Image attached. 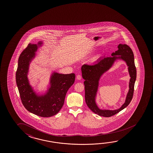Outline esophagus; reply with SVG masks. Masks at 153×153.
<instances>
[{
    "instance_id": "34e87169",
    "label": "esophagus",
    "mask_w": 153,
    "mask_h": 153,
    "mask_svg": "<svg viewBox=\"0 0 153 153\" xmlns=\"http://www.w3.org/2000/svg\"><path fill=\"white\" fill-rule=\"evenodd\" d=\"M81 78H82L81 75H77V79L78 80H80Z\"/></svg>"
}]
</instances>
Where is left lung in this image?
<instances>
[{"label": "left lung", "mask_w": 153, "mask_h": 153, "mask_svg": "<svg viewBox=\"0 0 153 153\" xmlns=\"http://www.w3.org/2000/svg\"><path fill=\"white\" fill-rule=\"evenodd\" d=\"M118 48L117 51L111 54V56L102 58L93 65L85 64L81 68L82 77L85 79L84 84L85 85V99L86 105L93 113L105 117L115 115L129 105L132 99L134 83L137 77V70L132 50L126 44H120L118 46ZM116 55L121 56L116 57ZM117 59H122L124 60L128 66L131 77L129 82V90L125 103L120 108L114 111L102 110L98 108L95 102V97L97 91L98 81L100 76L112 66Z\"/></svg>", "instance_id": "obj_1"}]
</instances>
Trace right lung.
Listing matches in <instances>:
<instances>
[{
    "mask_svg": "<svg viewBox=\"0 0 153 153\" xmlns=\"http://www.w3.org/2000/svg\"><path fill=\"white\" fill-rule=\"evenodd\" d=\"M42 44L40 42L38 45ZM37 48V45L30 43L21 53L18 61L16 82L25 109L36 115L49 117L56 115L62 107L66 93L75 82V75L53 73L48 92L44 95L36 94L29 84L27 74L30 62L35 58Z\"/></svg>",
    "mask_w": 153,
    "mask_h": 153,
    "instance_id": "1",
    "label": "right lung"
}]
</instances>
